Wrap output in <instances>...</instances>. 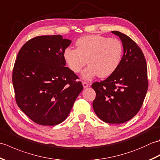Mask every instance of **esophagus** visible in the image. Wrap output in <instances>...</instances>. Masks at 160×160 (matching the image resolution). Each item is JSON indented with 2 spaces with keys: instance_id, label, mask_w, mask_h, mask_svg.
<instances>
[{
  "instance_id": "obj_1",
  "label": "esophagus",
  "mask_w": 160,
  "mask_h": 160,
  "mask_svg": "<svg viewBox=\"0 0 160 160\" xmlns=\"http://www.w3.org/2000/svg\"><path fill=\"white\" fill-rule=\"evenodd\" d=\"M82 85L84 88H87L89 87V84H88L87 82H82Z\"/></svg>"
}]
</instances>
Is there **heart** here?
<instances>
[{
	"label": "heart",
	"instance_id": "obj_1",
	"mask_svg": "<svg viewBox=\"0 0 160 160\" xmlns=\"http://www.w3.org/2000/svg\"><path fill=\"white\" fill-rule=\"evenodd\" d=\"M76 49L67 47L64 52V58L68 67L78 73L83 71L84 80H90L99 76L107 78L113 74L121 63L123 47L120 40L100 35L81 37L76 42Z\"/></svg>",
	"mask_w": 160,
	"mask_h": 160
}]
</instances>
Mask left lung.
Segmentation results:
<instances>
[{
  "label": "left lung",
  "mask_w": 160,
  "mask_h": 160,
  "mask_svg": "<svg viewBox=\"0 0 160 160\" xmlns=\"http://www.w3.org/2000/svg\"><path fill=\"white\" fill-rule=\"evenodd\" d=\"M123 45L124 55L118 69L92 87L96 96L93 108L97 116L109 124L130 120L141 108L148 90L147 66L144 53L130 37L113 31Z\"/></svg>",
  "instance_id": "8db88e82"
}]
</instances>
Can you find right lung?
I'll use <instances>...</instances> for the list:
<instances>
[{
  "mask_svg": "<svg viewBox=\"0 0 160 160\" xmlns=\"http://www.w3.org/2000/svg\"><path fill=\"white\" fill-rule=\"evenodd\" d=\"M71 42L61 35L36 36L17 56L12 73L16 102L36 124L62 122L83 89L77 75L64 67V52Z\"/></svg>",
  "mask_w": 160,
  "mask_h": 160,
  "instance_id": "right-lung-1",
  "label": "right lung"
}]
</instances>
